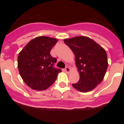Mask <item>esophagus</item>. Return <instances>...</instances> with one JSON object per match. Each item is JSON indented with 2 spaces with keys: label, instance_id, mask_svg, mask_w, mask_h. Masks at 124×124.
Returning a JSON list of instances; mask_svg holds the SVG:
<instances>
[{
  "label": "esophagus",
  "instance_id": "1",
  "mask_svg": "<svg viewBox=\"0 0 124 124\" xmlns=\"http://www.w3.org/2000/svg\"><path fill=\"white\" fill-rule=\"evenodd\" d=\"M64 70H65V72H66V73H69L70 72V68L69 67H68V66H67V67L65 68Z\"/></svg>",
  "mask_w": 124,
  "mask_h": 124
}]
</instances>
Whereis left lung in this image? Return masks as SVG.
I'll use <instances>...</instances> for the list:
<instances>
[{
  "mask_svg": "<svg viewBox=\"0 0 124 124\" xmlns=\"http://www.w3.org/2000/svg\"><path fill=\"white\" fill-rule=\"evenodd\" d=\"M75 55L80 80L72 86L82 92L92 90L103 80L108 66L106 50L91 38L77 36L64 40Z\"/></svg>",
  "mask_w": 124,
  "mask_h": 124,
  "instance_id": "8db88e82",
  "label": "left lung"
}]
</instances>
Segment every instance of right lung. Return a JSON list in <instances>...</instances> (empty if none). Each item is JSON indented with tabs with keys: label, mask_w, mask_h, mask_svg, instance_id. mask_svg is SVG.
Here are the masks:
<instances>
[{
	"label": "right lung",
	"mask_w": 124,
	"mask_h": 124,
	"mask_svg": "<svg viewBox=\"0 0 124 124\" xmlns=\"http://www.w3.org/2000/svg\"><path fill=\"white\" fill-rule=\"evenodd\" d=\"M58 40L38 36L28 42L18 56V68L24 82L32 90H44L56 80L62 70L54 67L56 58L50 55Z\"/></svg>",
	"instance_id": "1"
}]
</instances>
